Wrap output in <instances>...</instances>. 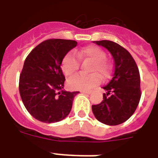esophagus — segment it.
I'll return each instance as SVG.
<instances>
[{
    "instance_id": "obj_1",
    "label": "esophagus",
    "mask_w": 158,
    "mask_h": 158,
    "mask_svg": "<svg viewBox=\"0 0 158 158\" xmlns=\"http://www.w3.org/2000/svg\"><path fill=\"white\" fill-rule=\"evenodd\" d=\"M80 93H82V94H91V91H80Z\"/></svg>"
}]
</instances>
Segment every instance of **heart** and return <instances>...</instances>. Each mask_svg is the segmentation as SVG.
Wrapping results in <instances>:
<instances>
[{"label":"heart","instance_id":"1","mask_svg":"<svg viewBox=\"0 0 158 158\" xmlns=\"http://www.w3.org/2000/svg\"><path fill=\"white\" fill-rule=\"evenodd\" d=\"M106 53L95 46H89L74 52H69L64 56L61 62V69L66 77L73 75L79 68V60H90L94 61L91 72L94 74H79L68 80V85L70 89L76 90H89L97 86L101 82L100 74L102 78L109 75L110 69L105 60Z\"/></svg>","mask_w":158,"mask_h":158}]
</instances>
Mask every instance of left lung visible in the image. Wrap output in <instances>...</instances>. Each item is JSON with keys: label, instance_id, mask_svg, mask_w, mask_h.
<instances>
[{"label": "left lung", "instance_id": "1", "mask_svg": "<svg viewBox=\"0 0 158 158\" xmlns=\"http://www.w3.org/2000/svg\"><path fill=\"white\" fill-rule=\"evenodd\" d=\"M94 43L106 48L114 59L111 79L103 89L101 103L92 106L97 120L108 125H117L129 119L136 110L141 98L140 75L136 62L125 48L112 41Z\"/></svg>", "mask_w": 158, "mask_h": 158}]
</instances>
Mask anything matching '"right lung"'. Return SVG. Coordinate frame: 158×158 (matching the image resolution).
<instances>
[{"label":"right lung","mask_w":158,"mask_h":158,"mask_svg":"<svg viewBox=\"0 0 158 158\" xmlns=\"http://www.w3.org/2000/svg\"><path fill=\"white\" fill-rule=\"evenodd\" d=\"M77 44L74 40L48 39L26 57L19 75V94L27 110L39 121L58 122L71 110L79 92L63 90L65 78L60 65L64 56Z\"/></svg>","instance_id":"right-lung-1"}]
</instances>
